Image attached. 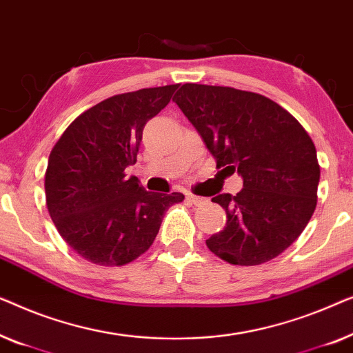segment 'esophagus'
<instances>
[{
	"mask_svg": "<svg viewBox=\"0 0 353 353\" xmlns=\"http://www.w3.org/2000/svg\"><path fill=\"white\" fill-rule=\"evenodd\" d=\"M187 201L192 203V205H195V206H200V205H205V203H208L206 198L192 195V193H188V195H187Z\"/></svg>",
	"mask_w": 353,
	"mask_h": 353,
	"instance_id": "esophagus-1",
	"label": "esophagus"
}]
</instances>
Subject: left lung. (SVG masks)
Wrapping results in <instances>:
<instances>
[{
  "instance_id": "left-lung-1",
  "label": "left lung",
  "mask_w": 353,
  "mask_h": 353,
  "mask_svg": "<svg viewBox=\"0 0 353 353\" xmlns=\"http://www.w3.org/2000/svg\"><path fill=\"white\" fill-rule=\"evenodd\" d=\"M172 101L217 168L243 179L236 195L212 198L225 210L227 224L208 238V248L233 265H259L281 254L316 206L320 166L309 134L291 113L256 92L187 83Z\"/></svg>"
}]
</instances>
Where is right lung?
Instances as JSON below:
<instances>
[{
	"label": "right lung",
	"instance_id": "obj_1",
	"mask_svg": "<svg viewBox=\"0 0 353 353\" xmlns=\"http://www.w3.org/2000/svg\"><path fill=\"white\" fill-rule=\"evenodd\" d=\"M177 84L105 99L65 129L49 155L44 190L51 219L73 251L99 265H125L152 246L182 193L147 192L125 170L136 163L147 121Z\"/></svg>",
	"mask_w": 353,
	"mask_h": 353
}]
</instances>
